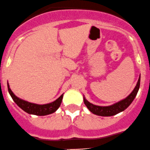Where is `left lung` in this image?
I'll list each match as a JSON object with an SVG mask.
<instances>
[{"label": "left lung", "mask_w": 150, "mask_h": 150, "mask_svg": "<svg viewBox=\"0 0 150 150\" xmlns=\"http://www.w3.org/2000/svg\"><path fill=\"white\" fill-rule=\"evenodd\" d=\"M140 78L141 75H139V78L138 82H137V85H136L135 88L134 90L132 91L131 93L127 96L125 99H122V100L119 101V102H116V103L112 104L110 106H98L93 104L92 103H90L86 97L83 96V102L84 104L87 107V108L93 114L99 116H103V117H109V116H113L115 115L118 114V113L124 111L129 105L132 103L134 99H135L136 96H137V93L139 91L140 86Z\"/></svg>", "instance_id": "left-lung-1"}]
</instances>
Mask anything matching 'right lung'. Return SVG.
Here are the masks:
<instances>
[{
  "label": "right lung",
  "instance_id": "obj_1",
  "mask_svg": "<svg viewBox=\"0 0 150 150\" xmlns=\"http://www.w3.org/2000/svg\"><path fill=\"white\" fill-rule=\"evenodd\" d=\"M7 86H8V93L13 99V102H15L22 110L26 112L27 113L30 115H35L38 116H44L47 115L52 114V113L55 112L59 107L61 105L63 99V94H62L57 99H56L54 102H51L48 104H38L35 103H31V102H27V101L23 100V99H20V98L17 97L14 93H13L9 87V84L7 83Z\"/></svg>",
  "mask_w": 150,
  "mask_h": 150
}]
</instances>
